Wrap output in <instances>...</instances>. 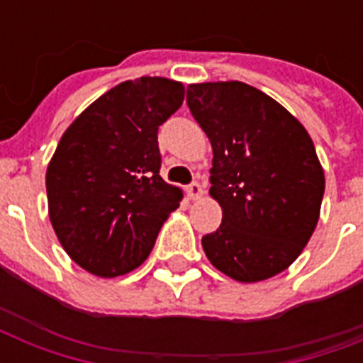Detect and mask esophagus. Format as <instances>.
<instances>
[{
    "label": "esophagus",
    "instance_id": "obj_1",
    "mask_svg": "<svg viewBox=\"0 0 363 363\" xmlns=\"http://www.w3.org/2000/svg\"><path fill=\"white\" fill-rule=\"evenodd\" d=\"M186 192L188 196H190V199H199L203 196V188H201V184H199L198 181H194L186 186Z\"/></svg>",
    "mask_w": 363,
    "mask_h": 363
}]
</instances>
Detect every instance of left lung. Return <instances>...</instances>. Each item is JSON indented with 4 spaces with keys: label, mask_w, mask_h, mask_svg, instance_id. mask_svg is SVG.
<instances>
[{
    "label": "left lung",
    "mask_w": 363,
    "mask_h": 363,
    "mask_svg": "<svg viewBox=\"0 0 363 363\" xmlns=\"http://www.w3.org/2000/svg\"><path fill=\"white\" fill-rule=\"evenodd\" d=\"M188 109L213 147L209 194L222 224L201 239L216 269L239 282L279 275L309 242L320 216L324 171L307 130L245 82H201Z\"/></svg>",
    "instance_id": "obj_1"
}]
</instances>
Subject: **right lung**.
Returning <instances> with one entry per match:
<instances>
[{"label": "right lung", "mask_w": 363, "mask_h": 363, "mask_svg": "<svg viewBox=\"0 0 363 363\" xmlns=\"http://www.w3.org/2000/svg\"><path fill=\"white\" fill-rule=\"evenodd\" d=\"M184 99L181 82L141 77L111 88L65 130L47 167L48 216L82 269L113 279L148 258L181 188L160 177L158 128Z\"/></svg>", "instance_id": "obj_1"}]
</instances>
